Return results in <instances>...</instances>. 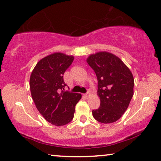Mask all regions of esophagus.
<instances>
[{"instance_id":"1","label":"esophagus","mask_w":161,"mask_h":161,"mask_svg":"<svg viewBox=\"0 0 161 161\" xmlns=\"http://www.w3.org/2000/svg\"><path fill=\"white\" fill-rule=\"evenodd\" d=\"M85 95V97H87V98H88V97H89V96H90V92H87V93H85V95Z\"/></svg>"}]
</instances>
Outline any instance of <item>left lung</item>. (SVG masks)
Here are the masks:
<instances>
[{"label": "left lung", "mask_w": 161, "mask_h": 161, "mask_svg": "<svg viewBox=\"0 0 161 161\" xmlns=\"http://www.w3.org/2000/svg\"><path fill=\"white\" fill-rule=\"evenodd\" d=\"M87 62L97 78V95L100 105L92 116L100 123L119 120L126 111L134 95V77L124 62L115 55L99 52L87 58Z\"/></svg>", "instance_id": "8db88e82"}]
</instances>
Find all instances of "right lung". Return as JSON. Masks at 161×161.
<instances>
[{"mask_svg":"<svg viewBox=\"0 0 161 161\" xmlns=\"http://www.w3.org/2000/svg\"><path fill=\"white\" fill-rule=\"evenodd\" d=\"M74 56L55 53L43 58L31 74V95L40 114L49 123L58 126L71 121L80 93L64 91V74L71 66Z\"/></svg>","mask_w":161,"mask_h":161,"instance_id":"obj_1","label":"right lung"}]
</instances>
